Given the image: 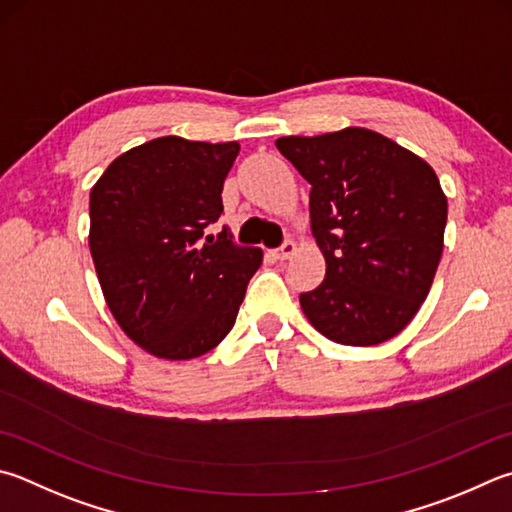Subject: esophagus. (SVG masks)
I'll list each match as a JSON object with an SVG mask.
<instances>
[{"mask_svg":"<svg viewBox=\"0 0 512 512\" xmlns=\"http://www.w3.org/2000/svg\"><path fill=\"white\" fill-rule=\"evenodd\" d=\"M295 241H291V239H288V241H284V244L280 246V248H275L273 250V257L275 259H288V257H291L293 253H295Z\"/></svg>","mask_w":512,"mask_h":512,"instance_id":"1","label":"esophagus"}]
</instances>
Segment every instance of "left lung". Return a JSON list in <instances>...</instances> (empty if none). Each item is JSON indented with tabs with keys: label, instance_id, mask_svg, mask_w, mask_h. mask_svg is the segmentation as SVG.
<instances>
[{
	"label": "left lung",
	"instance_id": "8db88e82",
	"mask_svg": "<svg viewBox=\"0 0 512 512\" xmlns=\"http://www.w3.org/2000/svg\"><path fill=\"white\" fill-rule=\"evenodd\" d=\"M311 183V232L327 262L300 295L322 336L380 345L421 309L443 253L448 199L430 165L365 127L275 141Z\"/></svg>",
	"mask_w": 512,
	"mask_h": 512
}]
</instances>
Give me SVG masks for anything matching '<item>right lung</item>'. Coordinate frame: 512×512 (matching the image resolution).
I'll return each mask as SVG.
<instances>
[{
  "label": "right lung",
  "mask_w": 512,
  "mask_h": 512,
  "mask_svg": "<svg viewBox=\"0 0 512 512\" xmlns=\"http://www.w3.org/2000/svg\"><path fill=\"white\" fill-rule=\"evenodd\" d=\"M239 143L161 136L120 154L89 194V248L107 306L129 338L165 360L215 349L235 324L262 250L237 246L221 190Z\"/></svg>",
  "instance_id": "obj_1"
}]
</instances>
